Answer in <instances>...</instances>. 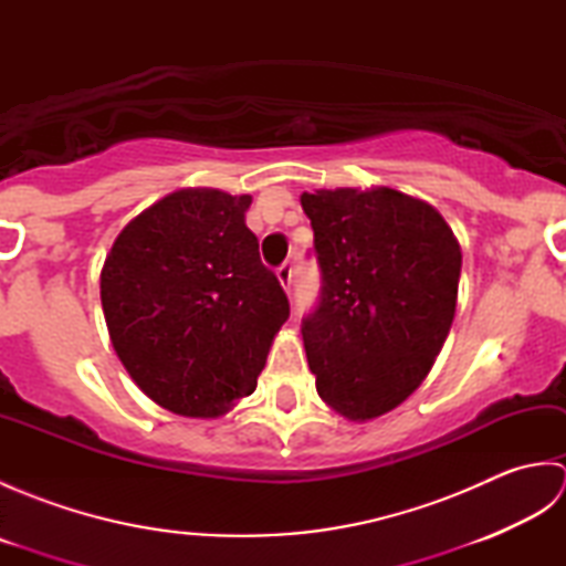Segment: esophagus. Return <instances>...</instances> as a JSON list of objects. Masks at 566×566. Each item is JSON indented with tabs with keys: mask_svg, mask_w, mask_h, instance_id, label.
<instances>
[{
	"mask_svg": "<svg viewBox=\"0 0 566 566\" xmlns=\"http://www.w3.org/2000/svg\"><path fill=\"white\" fill-rule=\"evenodd\" d=\"M292 272H294V268H292V262L290 260H284L280 268H276V280L282 282V286L284 290H290V284H292Z\"/></svg>",
	"mask_w": 566,
	"mask_h": 566,
	"instance_id": "34e87169",
	"label": "esophagus"
}]
</instances>
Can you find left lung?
Returning a JSON list of instances; mask_svg holds the SVG:
<instances>
[{"label": "left lung", "instance_id": "1", "mask_svg": "<svg viewBox=\"0 0 566 566\" xmlns=\"http://www.w3.org/2000/svg\"><path fill=\"white\" fill-rule=\"evenodd\" d=\"M321 270L302 321L321 399L350 420L408 399L448 338L462 252L430 203L389 187L304 191Z\"/></svg>", "mask_w": 566, "mask_h": 566}]
</instances>
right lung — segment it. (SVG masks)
<instances>
[{
	"mask_svg": "<svg viewBox=\"0 0 566 566\" xmlns=\"http://www.w3.org/2000/svg\"><path fill=\"white\" fill-rule=\"evenodd\" d=\"M250 197L179 189L118 233L102 270L116 355L155 403L219 416L255 391L290 318L276 274L245 226Z\"/></svg>",
	"mask_w": 566,
	"mask_h": 566,
	"instance_id": "obj_1",
	"label": "right lung"
}]
</instances>
